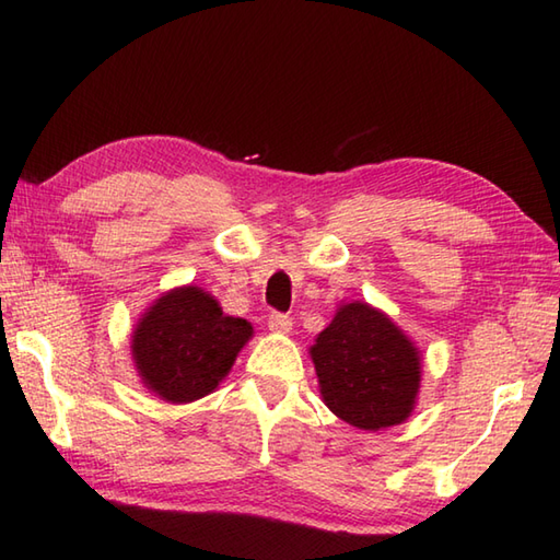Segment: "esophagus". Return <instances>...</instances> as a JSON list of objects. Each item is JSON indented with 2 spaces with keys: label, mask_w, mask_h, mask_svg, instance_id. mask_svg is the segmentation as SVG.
Wrapping results in <instances>:
<instances>
[{
  "label": "esophagus",
  "mask_w": 560,
  "mask_h": 560,
  "mask_svg": "<svg viewBox=\"0 0 560 560\" xmlns=\"http://www.w3.org/2000/svg\"><path fill=\"white\" fill-rule=\"evenodd\" d=\"M267 327L271 331H277V335H289V331L293 329V319L283 313H271L267 319Z\"/></svg>",
  "instance_id": "1"
}]
</instances>
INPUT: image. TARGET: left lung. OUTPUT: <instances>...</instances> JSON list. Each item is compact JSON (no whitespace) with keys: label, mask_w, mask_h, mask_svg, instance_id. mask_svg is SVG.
<instances>
[{"label":"left lung","mask_w":560,"mask_h":560,"mask_svg":"<svg viewBox=\"0 0 560 560\" xmlns=\"http://www.w3.org/2000/svg\"><path fill=\"white\" fill-rule=\"evenodd\" d=\"M311 355L323 399L341 421L380 431L411 413L421 383L419 351L371 305H341Z\"/></svg>","instance_id":"obj_1"}]
</instances>
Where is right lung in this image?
Masks as SVG:
<instances>
[{"instance_id":"right-lung-1","label":"right lung","mask_w":560,"mask_h":560,"mask_svg":"<svg viewBox=\"0 0 560 560\" xmlns=\"http://www.w3.org/2000/svg\"><path fill=\"white\" fill-rule=\"evenodd\" d=\"M249 337L247 319L223 315L207 291L185 287L149 307L137 325L132 353L149 389L185 404L219 387Z\"/></svg>"}]
</instances>
